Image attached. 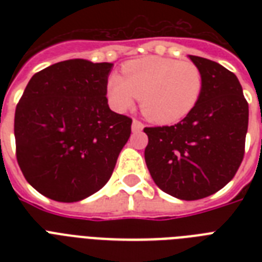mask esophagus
Segmentation results:
<instances>
[{
	"label": "esophagus",
	"instance_id": "esophagus-1",
	"mask_svg": "<svg viewBox=\"0 0 262 262\" xmlns=\"http://www.w3.org/2000/svg\"><path fill=\"white\" fill-rule=\"evenodd\" d=\"M143 122H140L139 119H133V122H132V130L133 132H141L143 130Z\"/></svg>",
	"mask_w": 262,
	"mask_h": 262
}]
</instances>
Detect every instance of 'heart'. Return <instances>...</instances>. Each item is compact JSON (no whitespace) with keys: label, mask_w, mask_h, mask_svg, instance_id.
<instances>
[{"label":"heart","mask_w":262,"mask_h":262,"mask_svg":"<svg viewBox=\"0 0 262 262\" xmlns=\"http://www.w3.org/2000/svg\"><path fill=\"white\" fill-rule=\"evenodd\" d=\"M203 87V73L195 63L149 55L125 63L122 76H110L107 99L119 113L130 110L136 99H141L145 118L174 125L194 110Z\"/></svg>","instance_id":"1"}]
</instances>
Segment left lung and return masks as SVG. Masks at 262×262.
Wrapping results in <instances>:
<instances>
[{"label": "left lung", "mask_w": 262, "mask_h": 262, "mask_svg": "<svg viewBox=\"0 0 262 262\" xmlns=\"http://www.w3.org/2000/svg\"><path fill=\"white\" fill-rule=\"evenodd\" d=\"M189 58L204 79L194 110L172 126L144 129V156L154 182L186 201L213 194L234 178L244 159L249 123V104L238 77L215 61Z\"/></svg>", "instance_id": "1"}]
</instances>
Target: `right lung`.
<instances>
[{
  "instance_id": "obj_1",
  "label": "right lung",
  "mask_w": 262,
  "mask_h": 262,
  "mask_svg": "<svg viewBox=\"0 0 262 262\" xmlns=\"http://www.w3.org/2000/svg\"><path fill=\"white\" fill-rule=\"evenodd\" d=\"M113 63L68 59L35 73L14 113L16 158L27 182L59 203L100 190L130 137L132 119L107 104Z\"/></svg>"
}]
</instances>
